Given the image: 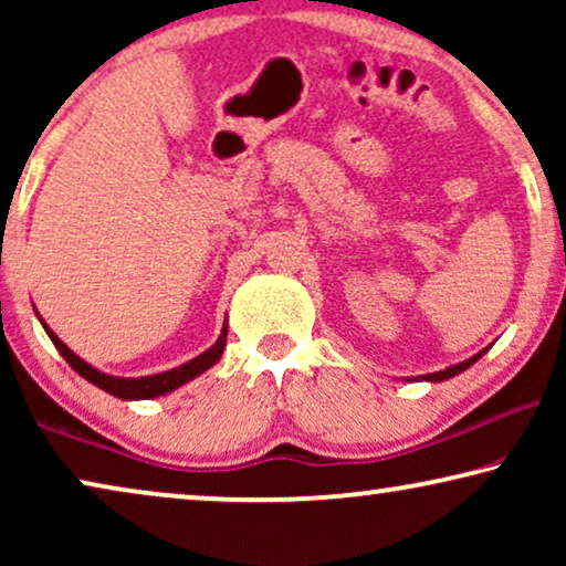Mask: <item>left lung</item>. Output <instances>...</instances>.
Segmentation results:
<instances>
[{
  "label": "left lung",
  "instance_id": "1",
  "mask_svg": "<svg viewBox=\"0 0 566 566\" xmlns=\"http://www.w3.org/2000/svg\"><path fill=\"white\" fill-rule=\"evenodd\" d=\"M484 355V350L482 353H476L474 358H469V360H463V363H459V366H451V368H446V370H438V374H428V376H422V378H428V381H446V378H451V376H455V374H461V370H467L469 366H474V363L482 358Z\"/></svg>",
  "mask_w": 566,
  "mask_h": 566
}]
</instances>
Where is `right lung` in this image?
Returning <instances> with one entry per match:
<instances>
[{
    "instance_id": "obj_1",
    "label": "right lung",
    "mask_w": 566,
    "mask_h": 566,
    "mask_svg": "<svg viewBox=\"0 0 566 566\" xmlns=\"http://www.w3.org/2000/svg\"><path fill=\"white\" fill-rule=\"evenodd\" d=\"M45 332H49L51 343L56 345V350L64 355L66 363L76 370V374L84 376L90 384L99 386V389L113 394V397H118V399H151V397H161V394H169L172 389H177V386L188 384L190 378H196L203 374V370L211 368L213 363L221 358L223 347H227V327H223L221 337L216 339L213 347H208L203 355H198V358H192L190 363H185V366H180V368L165 370V374H157V376H144V378H115V376L99 374L97 368H92L90 363H84L80 355H74L72 350H69V347L61 343V339L53 335L49 327H45Z\"/></svg>"
}]
</instances>
